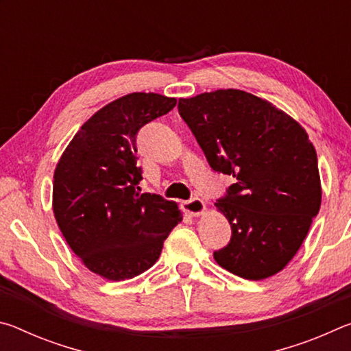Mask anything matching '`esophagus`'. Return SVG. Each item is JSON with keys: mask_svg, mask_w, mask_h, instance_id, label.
Wrapping results in <instances>:
<instances>
[{"mask_svg": "<svg viewBox=\"0 0 351 351\" xmlns=\"http://www.w3.org/2000/svg\"><path fill=\"white\" fill-rule=\"evenodd\" d=\"M182 210L186 212V213H189V215H192V217H198V215H201V213L206 210V204H204L203 199L192 198V199H189V201H184V203H182Z\"/></svg>", "mask_w": 351, "mask_h": 351, "instance_id": "esophagus-1", "label": "esophagus"}]
</instances>
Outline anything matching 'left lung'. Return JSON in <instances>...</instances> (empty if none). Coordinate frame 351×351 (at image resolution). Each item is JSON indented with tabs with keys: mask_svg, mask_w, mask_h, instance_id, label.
I'll return each mask as SVG.
<instances>
[{
	"mask_svg": "<svg viewBox=\"0 0 351 351\" xmlns=\"http://www.w3.org/2000/svg\"><path fill=\"white\" fill-rule=\"evenodd\" d=\"M178 111L210 167L235 178L215 203L232 235L213 258L246 280L277 274L299 251L322 199L306 132L268 100L240 90L180 99Z\"/></svg>",
	"mask_w": 351,
	"mask_h": 351,
	"instance_id": "1",
	"label": "left lung"
}]
</instances>
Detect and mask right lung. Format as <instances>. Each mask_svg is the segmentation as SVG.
<instances>
[{
  "instance_id": "1",
  "label": "right lung",
  "mask_w": 351,
  "mask_h": 351,
  "mask_svg": "<svg viewBox=\"0 0 351 351\" xmlns=\"http://www.w3.org/2000/svg\"><path fill=\"white\" fill-rule=\"evenodd\" d=\"M175 97L127 94L83 123L54 173V215L64 240L94 274L121 282L156 263L181 221L176 203L141 193L136 138L167 114Z\"/></svg>"
}]
</instances>
